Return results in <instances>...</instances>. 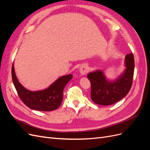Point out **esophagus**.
I'll return each mask as SVG.
<instances>
[{
	"label": "esophagus",
	"instance_id": "1",
	"mask_svg": "<svg viewBox=\"0 0 150 150\" xmlns=\"http://www.w3.org/2000/svg\"><path fill=\"white\" fill-rule=\"evenodd\" d=\"M89 71V68L87 64H82L81 66L79 68V72L82 75H84L86 73H88V72Z\"/></svg>",
	"mask_w": 150,
	"mask_h": 150
}]
</instances>
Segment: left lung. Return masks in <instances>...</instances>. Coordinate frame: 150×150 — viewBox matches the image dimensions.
<instances>
[{"instance_id":"1","label":"left lung","mask_w":150,"mask_h":150,"mask_svg":"<svg viewBox=\"0 0 150 150\" xmlns=\"http://www.w3.org/2000/svg\"><path fill=\"white\" fill-rule=\"evenodd\" d=\"M125 69L114 80L106 78L102 70L91 72L87 77L91 84V97L99 105H111L125 98L131 88L134 69L133 53L126 54L125 59Z\"/></svg>"}]
</instances>
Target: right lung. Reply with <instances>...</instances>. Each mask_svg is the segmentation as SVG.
<instances>
[{"label": "right lung", "instance_id": "obj_1", "mask_svg": "<svg viewBox=\"0 0 150 150\" xmlns=\"http://www.w3.org/2000/svg\"><path fill=\"white\" fill-rule=\"evenodd\" d=\"M72 78V74L63 76L46 89L33 91L25 88L16 75L13 63L12 66V78L19 98L31 110L40 111H51L60 106L63 99V90Z\"/></svg>", "mask_w": 150, "mask_h": 150}]
</instances>
